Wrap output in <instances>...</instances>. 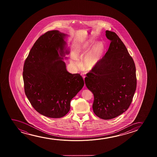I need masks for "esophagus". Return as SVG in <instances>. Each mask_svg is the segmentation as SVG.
<instances>
[{
    "instance_id": "34e87169",
    "label": "esophagus",
    "mask_w": 157,
    "mask_h": 157,
    "mask_svg": "<svg viewBox=\"0 0 157 157\" xmlns=\"http://www.w3.org/2000/svg\"><path fill=\"white\" fill-rule=\"evenodd\" d=\"M81 75H82V77H83V78H84V79H85V75H84V73H81Z\"/></svg>"
}]
</instances>
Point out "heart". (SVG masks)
<instances>
[{
    "instance_id": "b5f03b06",
    "label": "heart",
    "mask_w": 157,
    "mask_h": 157,
    "mask_svg": "<svg viewBox=\"0 0 157 157\" xmlns=\"http://www.w3.org/2000/svg\"><path fill=\"white\" fill-rule=\"evenodd\" d=\"M87 44L79 45L75 50L74 54V57L71 59V64L74 67H78L79 66V62L78 59H82L85 56H86L87 52ZM102 45L98 44L97 47L95 48L94 51L86 55L84 58L83 62V67L84 69L87 71L90 70L97 65L99 60V56L101 52Z\"/></svg>"
}]
</instances>
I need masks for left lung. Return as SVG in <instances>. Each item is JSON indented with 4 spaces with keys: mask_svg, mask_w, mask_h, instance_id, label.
Instances as JSON below:
<instances>
[{
    "mask_svg": "<svg viewBox=\"0 0 157 157\" xmlns=\"http://www.w3.org/2000/svg\"><path fill=\"white\" fill-rule=\"evenodd\" d=\"M110 41L105 55L88 73L85 82L94 95L93 110L99 118L110 120L125 112L137 86L136 67L127 48L116 33L105 31Z\"/></svg>",
    "mask_w": 157,
    "mask_h": 157,
    "instance_id": "1",
    "label": "left lung"
}]
</instances>
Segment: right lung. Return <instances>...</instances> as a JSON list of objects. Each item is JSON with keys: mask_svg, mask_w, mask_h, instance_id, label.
<instances>
[{"mask_svg": "<svg viewBox=\"0 0 157 157\" xmlns=\"http://www.w3.org/2000/svg\"><path fill=\"white\" fill-rule=\"evenodd\" d=\"M66 36L48 31L37 40L24 63V90L33 107L50 118L64 116L73 97L84 85L79 73L67 72L63 58Z\"/></svg>", "mask_w": 157, "mask_h": 157, "instance_id": "right-lung-1", "label": "right lung"}]
</instances>
